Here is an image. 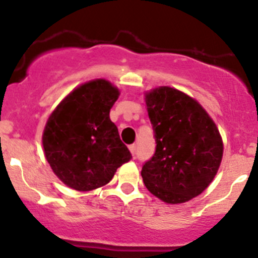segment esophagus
<instances>
[{"label":"esophagus","mask_w":258,"mask_h":258,"mask_svg":"<svg viewBox=\"0 0 258 258\" xmlns=\"http://www.w3.org/2000/svg\"><path fill=\"white\" fill-rule=\"evenodd\" d=\"M128 148H130V151H131V153H132V156H135V153H136V145H130L128 146Z\"/></svg>","instance_id":"1"}]
</instances>
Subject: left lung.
Wrapping results in <instances>:
<instances>
[{
    "label": "left lung",
    "instance_id": "1",
    "mask_svg": "<svg viewBox=\"0 0 258 258\" xmlns=\"http://www.w3.org/2000/svg\"><path fill=\"white\" fill-rule=\"evenodd\" d=\"M156 150L142 166L145 186L167 204H182L207 188L222 160L220 132L197 101L171 87L146 95Z\"/></svg>",
    "mask_w": 258,
    "mask_h": 258
}]
</instances>
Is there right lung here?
Masks as SVG:
<instances>
[{"mask_svg": "<svg viewBox=\"0 0 258 258\" xmlns=\"http://www.w3.org/2000/svg\"><path fill=\"white\" fill-rule=\"evenodd\" d=\"M118 90L95 80L72 91L49 116L43 131L45 156L56 176L77 191L105 186L132 158L110 110Z\"/></svg>", "mask_w": 258, "mask_h": 258, "instance_id": "1", "label": "right lung"}]
</instances>
